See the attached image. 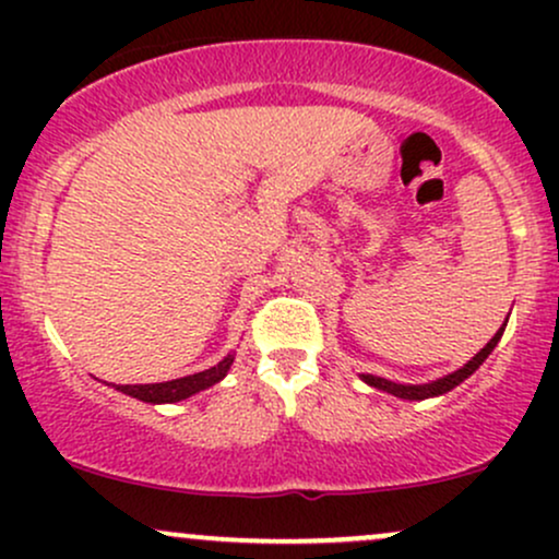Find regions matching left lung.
<instances>
[{
    "label": "left lung",
    "instance_id": "1",
    "mask_svg": "<svg viewBox=\"0 0 559 559\" xmlns=\"http://www.w3.org/2000/svg\"><path fill=\"white\" fill-rule=\"evenodd\" d=\"M502 331H504V325H502V329H499L497 333H493L491 342L486 344L484 349H480L478 355L473 357V360L465 365V368L454 370V373H449L447 378H439V381H433V383H423V386H404V383H391V381H386V378H378V376H362V381L370 383V386L381 389V391H389V394H394V396H402V400H428V396L447 394L449 389L460 386V383H463L467 376L476 373L478 365H484L486 357L491 355L493 346H497L499 338H502Z\"/></svg>",
    "mask_w": 559,
    "mask_h": 559
}]
</instances>
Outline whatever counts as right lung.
I'll return each instance as SVG.
<instances>
[{"instance_id": "obj_1", "label": "right lung", "mask_w": 559, "mask_h": 559, "mask_svg": "<svg viewBox=\"0 0 559 559\" xmlns=\"http://www.w3.org/2000/svg\"><path fill=\"white\" fill-rule=\"evenodd\" d=\"M230 362H234V357L228 355L226 360L217 362L215 368L202 370V373L176 378V381H165V383H136V386H115V389H120L123 394L136 396V400H141V402H152V404L181 402V400H186V396L197 394V391L213 386V383L221 381V378L228 373Z\"/></svg>"}]
</instances>
